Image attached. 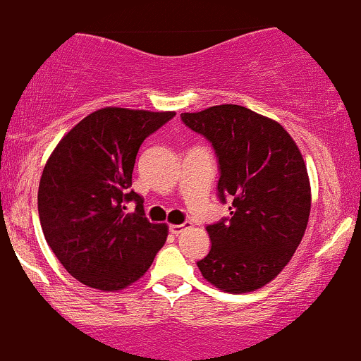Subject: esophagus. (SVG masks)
Returning <instances> with one entry per match:
<instances>
[{
    "instance_id": "34e87169",
    "label": "esophagus",
    "mask_w": 361,
    "mask_h": 361,
    "mask_svg": "<svg viewBox=\"0 0 361 361\" xmlns=\"http://www.w3.org/2000/svg\"><path fill=\"white\" fill-rule=\"evenodd\" d=\"M187 228H190V223H183V225H171L169 230L173 235H180V233H183Z\"/></svg>"
}]
</instances>
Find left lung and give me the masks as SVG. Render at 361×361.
Instances as JSON below:
<instances>
[{"label": "left lung", "mask_w": 361, "mask_h": 361, "mask_svg": "<svg viewBox=\"0 0 361 361\" xmlns=\"http://www.w3.org/2000/svg\"><path fill=\"white\" fill-rule=\"evenodd\" d=\"M218 155L219 199L233 197L230 219L207 226L211 250L197 261L216 289L244 294L270 283L305 237L311 187L305 159L282 124L242 105L183 112Z\"/></svg>", "instance_id": "1"}]
</instances>
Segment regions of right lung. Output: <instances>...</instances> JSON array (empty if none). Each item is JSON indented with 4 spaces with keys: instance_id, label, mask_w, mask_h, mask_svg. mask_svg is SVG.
<instances>
[{
    "instance_id": "add662e5",
    "label": "right lung",
    "mask_w": 361,
    "mask_h": 361,
    "mask_svg": "<svg viewBox=\"0 0 361 361\" xmlns=\"http://www.w3.org/2000/svg\"><path fill=\"white\" fill-rule=\"evenodd\" d=\"M173 117L100 109L79 121L48 157L37 190L41 228L63 268L85 286L126 289L164 245L168 225L150 223L142 197L128 188L143 140ZM131 200L137 209L128 213Z\"/></svg>"
}]
</instances>
